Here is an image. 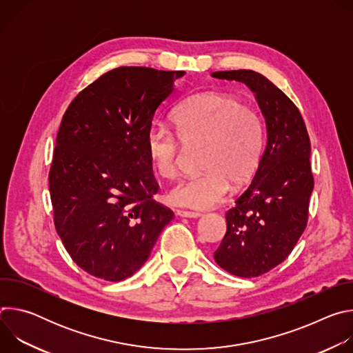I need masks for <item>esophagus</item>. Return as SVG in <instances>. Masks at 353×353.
Returning a JSON list of instances; mask_svg holds the SVG:
<instances>
[{"label": "esophagus", "mask_w": 353, "mask_h": 353, "mask_svg": "<svg viewBox=\"0 0 353 353\" xmlns=\"http://www.w3.org/2000/svg\"><path fill=\"white\" fill-rule=\"evenodd\" d=\"M176 214H177L179 216H181V218H198V216H201V214H199V212H192V211H183V210H179Z\"/></svg>", "instance_id": "34e87169"}]
</instances>
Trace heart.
<instances>
[{"mask_svg": "<svg viewBox=\"0 0 353 353\" xmlns=\"http://www.w3.org/2000/svg\"><path fill=\"white\" fill-rule=\"evenodd\" d=\"M174 132L152 125L146 152L157 173L173 179L180 168L183 146L204 143L201 168L205 172L176 184L168 198L191 210H210L226 198L230 183L241 185L256 173L265 146L261 116L230 93L204 92L180 103L173 113Z\"/></svg>", "mask_w": 353, "mask_h": 353, "instance_id": "obj_1", "label": "heart"}]
</instances>
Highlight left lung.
<instances>
[{
  "label": "left lung",
  "instance_id": "left-lung-1",
  "mask_svg": "<svg viewBox=\"0 0 353 353\" xmlns=\"http://www.w3.org/2000/svg\"><path fill=\"white\" fill-rule=\"evenodd\" d=\"M214 78L239 81L254 92L265 119L267 145L250 185L226 212V234L214 253L216 264L241 278L279 265L305 232L314 187L310 138L292 100L251 70L218 71Z\"/></svg>",
  "mask_w": 353,
  "mask_h": 353
}]
</instances>
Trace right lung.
Here are the masks:
<instances>
[{
	"mask_svg": "<svg viewBox=\"0 0 353 353\" xmlns=\"http://www.w3.org/2000/svg\"><path fill=\"white\" fill-rule=\"evenodd\" d=\"M184 74L114 68L79 92L63 116L48 173L54 226L74 263L96 278L134 275L174 216L152 199L159 184L146 134Z\"/></svg>",
	"mask_w": 353,
	"mask_h": 353,
	"instance_id": "1",
	"label": "right lung"
}]
</instances>
